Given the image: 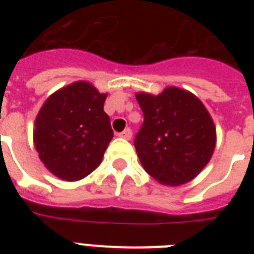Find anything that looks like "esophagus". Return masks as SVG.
I'll use <instances>...</instances> for the list:
<instances>
[{
  "label": "esophagus",
  "mask_w": 254,
  "mask_h": 254,
  "mask_svg": "<svg viewBox=\"0 0 254 254\" xmlns=\"http://www.w3.org/2000/svg\"><path fill=\"white\" fill-rule=\"evenodd\" d=\"M119 137H121V138H125V139H130L131 138V130L129 129V127H127L125 130L121 131V133H119Z\"/></svg>",
  "instance_id": "1"
}]
</instances>
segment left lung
Returning <instances> with one entry per match:
<instances>
[{"mask_svg":"<svg viewBox=\"0 0 254 254\" xmlns=\"http://www.w3.org/2000/svg\"><path fill=\"white\" fill-rule=\"evenodd\" d=\"M143 124L134 147L143 169L159 183L185 185L208 163L215 150L216 129L201 101L181 88L158 96L137 93Z\"/></svg>","mask_w":254,"mask_h":254,"instance_id":"left-lung-1","label":"left lung"}]
</instances>
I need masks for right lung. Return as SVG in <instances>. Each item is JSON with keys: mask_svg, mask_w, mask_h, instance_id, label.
Here are the masks:
<instances>
[{"mask_svg": "<svg viewBox=\"0 0 254 254\" xmlns=\"http://www.w3.org/2000/svg\"><path fill=\"white\" fill-rule=\"evenodd\" d=\"M105 93L87 81L62 88L38 113L34 143L45 166L64 181H79L99 166L113 138Z\"/></svg>", "mask_w": 254, "mask_h": 254, "instance_id": "1", "label": "right lung"}]
</instances>
